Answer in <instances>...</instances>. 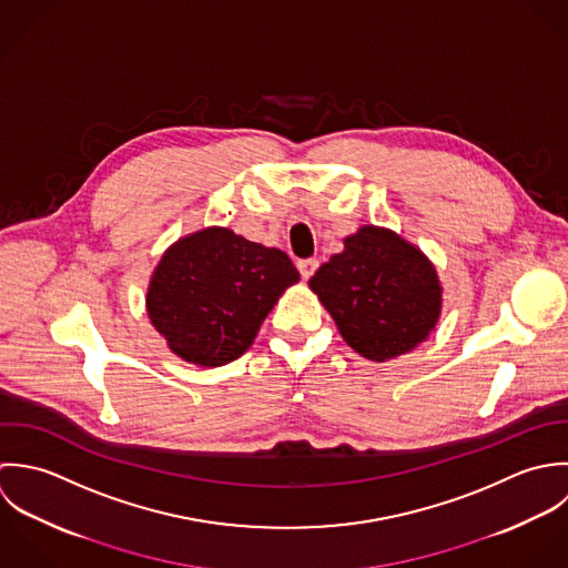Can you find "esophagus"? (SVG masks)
I'll use <instances>...</instances> for the list:
<instances>
[{
	"mask_svg": "<svg viewBox=\"0 0 568 568\" xmlns=\"http://www.w3.org/2000/svg\"><path fill=\"white\" fill-rule=\"evenodd\" d=\"M296 265H298V272H301V276L305 281L312 278V274L318 270V261L316 258H301Z\"/></svg>",
	"mask_w": 568,
	"mask_h": 568,
	"instance_id": "34e87169",
	"label": "esophagus"
}]
</instances>
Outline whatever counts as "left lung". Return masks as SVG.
I'll return each instance as SVG.
<instances>
[{"label":"left lung","mask_w":568,"mask_h":568,"mask_svg":"<svg viewBox=\"0 0 568 568\" xmlns=\"http://www.w3.org/2000/svg\"><path fill=\"white\" fill-rule=\"evenodd\" d=\"M342 338L368 359L408 353L435 329L442 285L433 263L390 230L364 226L310 278Z\"/></svg>","instance_id":"left-lung-1"}]
</instances>
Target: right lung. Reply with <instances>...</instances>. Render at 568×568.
<instances>
[{"label": "right lung", "mask_w": 568, "mask_h": 568, "mask_svg": "<svg viewBox=\"0 0 568 568\" xmlns=\"http://www.w3.org/2000/svg\"><path fill=\"white\" fill-rule=\"evenodd\" d=\"M298 281L290 256L227 227L173 243L153 272L146 312L173 353L200 366L236 359L278 296Z\"/></svg>", "instance_id": "right-lung-1"}]
</instances>
